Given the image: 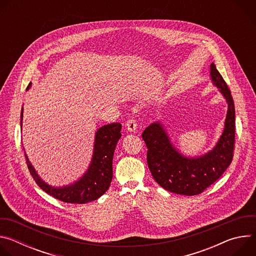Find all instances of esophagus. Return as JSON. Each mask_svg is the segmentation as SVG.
Wrapping results in <instances>:
<instances>
[{"label": "esophagus", "mask_w": 256, "mask_h": 256, "mask_svg": "<svg viewBox=\"0 0 256 256\" xmlns=\"http://www.w3.org/2000/svg\"><path fill=\"white\" fill-rule=\"evenodd\" d=\"M136 120H134V118H130V120H126V128L130 130V132H136Z\"/></svg>", "instance_id": "34e87169"}]
</instances>
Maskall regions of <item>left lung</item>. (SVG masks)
I'll return each instance as SVG.
<instances>
[{"label":"left lung","mask_w":256,"mask_h":256,"mask_svg":"<svg viewBox=\"0 0 256 256\" xmlns=\"http://www.w3.org/2000/svg\"><path fill=\"white\" fill-rule=\"evenodd\" d=\"M210 79L228 103L224 132L214 148L194 158L180 154L161 122L150 124L142 134L148 148L147 162L157 184L164 190L184 196H196L220 178L233 160L235 146V106L223 77L214 62Z\"/></svg>","instance_id":"obj_1"}]
</instances>
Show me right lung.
Returning <instances> with one entry per match:
<instances>
[{
	"label": "right lung",
	"instance_id": "obj_1",
	"mask_svg": "<svg viewBox=\"0 0 256 256\" xmlns=\"http://www.w3.org/2000/svg\"><path fill=\"white\" fill-rule=\"evenodd\" d=\"M29 83L27 90L30 88ZM23 108L21 112V126ZM122 124L114 122L101 126L95 134L92 161L85 174L75 184L52 188L38 176L25 154L27 167L38 186L50 196L64 202L87 204L96 200L107 192L112 180V160L116 144L122 136Z\"/></svg>",
	"mask_w": 256,
	"mask_h": 256
}]
</instances>
